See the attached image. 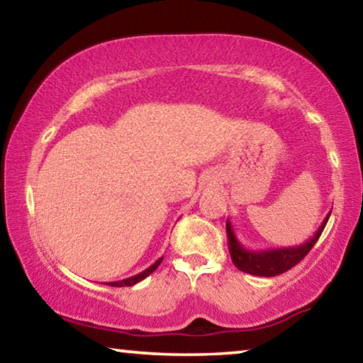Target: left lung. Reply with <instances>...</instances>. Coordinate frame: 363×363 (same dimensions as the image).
<instances>
[{
    "instance_id": "8db88e82",
    "label": "left lung",
    "mask_w": 363,
    "mask_h": 363,
    "mask_svg": "<svg viewBox=\"0 0 363 363\" xmlns=\"http://www.w3.org/2000/svg\"><path fill=\"white\" fill-rule=\"evenodd\" d=\"M331 211L327 214V218L323 219L322 225L318 227L314 237L304 242L303 245H296V247H288V248H272V250H247L243 245L238 242L233 232V227L230 220H225V230L227 238H229V253L232 257L233 266L240 269L242 272H247L251 275H257V277H275L286 272L288 269L296 266V264L303 259V257L309 253L312 247L317 243L318 237L322 235V232L327 225L330 219Z\"/></svg>"
}]
</instances>
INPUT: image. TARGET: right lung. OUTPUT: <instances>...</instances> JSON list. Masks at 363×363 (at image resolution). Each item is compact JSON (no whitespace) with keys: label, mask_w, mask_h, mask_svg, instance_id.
Listing matches in <instances>:
<instances>
[{"label":"right lung","mask_w":363,"mask_h":363,"mask_svg":"<svg viewBox=\"0 0 363 363\" xmlns=\"http://www.w3.org/2000/svg\"><path fill=\"white\" fill-rule=\"evenodd\" d=\"M162 261H163V257H158V259L153 262L150 267H147L145 270H143V272H139L138 275H133V277L123 279V280H118V281H108L107 285H110V286H133V285H136V284H139L140 280H144L145 277H149V275L153 272V270H155L160 266V264H162Z\"/></svg>","instance_id":"right-lung-1"}]
</instances>
